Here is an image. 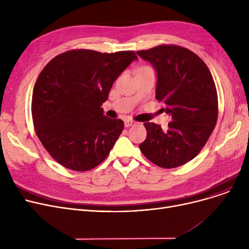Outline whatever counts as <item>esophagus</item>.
Returning a JSON list of instances; mask_svg holds the SVG:
<instances>
[{
    "instance_id": "esophagus-1",
    "label": "esophagus",
    "mask_w": 249,
    "mask_h": 249,
    "mask_svg": "<svg viewBox=\"0 0 249 249\" xmlns=\"http://www.w3.org/2000/svg\"><path fill=\"white\" fill-rule=\"evenodd\" d=\"M124 124H125V127H130V126H133L135 124V122L131 121V120H125Z\"/></svg>"
}]
</instances>
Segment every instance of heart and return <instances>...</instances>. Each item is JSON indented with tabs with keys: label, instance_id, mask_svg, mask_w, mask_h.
<instances>
[{
	"label": "heart",
	"instance_id": "1",
	"mask_svg": "<svg viewBox=\"0 0 249 249\" xmlns=\"http://www.w3.org/2000/svg\"><path fill=\"white\" fill-rule=\"evenodd\" d=\"M142 69H144V68H142Z\"/></svg>",
	"mask_w": 249,
	"mask_h": 249
}]
</instances>
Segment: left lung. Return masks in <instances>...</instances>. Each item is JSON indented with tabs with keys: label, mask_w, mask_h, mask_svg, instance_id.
Listing matches in <instances>:
<instances>
[{
	"label": "left lung",
	"mask_w": 249,
	"mask_h": 249,
	"mask_svg": "<svg viewBox=\"0 0 249 249\" xmlns=\"http://www.w3.org/2000/svg\"><path fill=\"white\" fill-rule=\"evenodd\" d=\"M136 53L154 68L155 98L165 104L163 110L173 120L167 131L155 123H144L147 136L139 148L160 167L180 166L199 154L215 128L218 97L212 74L185 47L160 45Z\"/></svg>",
	"instance_id": "1"
}]
</instances>
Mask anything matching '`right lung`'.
<instances>
[{"label": "right lung", "mask_w": 249, "mask_h": 249, "mask_svg": "<svg viewBox=\"0 0 249 249\" xmlns=\"http://www.w3.org/2000/svg\"><path fill=\"white\" fill-rule=\"evenodd\" d=\"M133 51L101 53L70 50L51 59L39 74L32 95L35 132L58 163L76 172L99 165L124 128L101 107L130 63Z\"/></svg>", "instance_id": "add662e5"}]
</instances>
